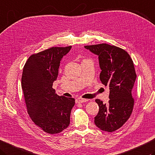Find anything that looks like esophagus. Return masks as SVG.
Masks as SVG:
<instances>
[{"mask_svg": "<svg viewBox=\"0 0 155 155\" xmlns=\"http://www.w3.org/2000/svg\"><path fill=\"white\" fill-rule=\"evenodd\" d=\"M89 101L88 99H83V98H78L76 99V103H84Z\"/></svg>", "mask_w": 155, "mask_h": 155, "instance_id": "obj_1", "label": "esophagus"}]
</instances>
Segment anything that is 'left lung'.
Listing matches in <instances>:
<instances>
[{"instance_id": "obj_1", "label": "left lung", "mask_w": 155, "mask_h": 155, "mask_svg": "<svg viewBox=\"0 0 155 155\" xmlns=\"http://www.w3.org/2000/svg\"><path fill=\"white\" fill-rule=\"evenodd\" d=\"M99 58L100 81L110 87L108 104L96 99L99 110L95 124L103 131L114 132L129 119L134 107L132 93L136 78L134 63L126 51L107 44L85 45Z\"/></svg>"}]
</instances>
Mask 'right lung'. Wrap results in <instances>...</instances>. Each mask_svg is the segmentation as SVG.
<instances>
[{"mask_svg":"<svg viewBox=\"0 0 155 155\" xmlns=\"http://www.w3.org/2000/svg\"><path fill=\"white\" fill-rule=\"evenodd\" d=\"M71 48L52 47L32 54L23 70L21 87L27 113L35 125L51 134L69 126L75 104L74 98L58 95L52 88L60 61Z\"/></svg>","mask_w":155,"mask_h":155,"instance_id":"obj_1","label":"right lung"}]
</instances>
